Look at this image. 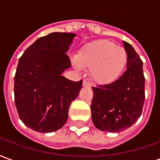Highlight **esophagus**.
Segmentation results:
<instances>
[{"instance_id":"34e87169","label":"esophagus","mask_w":160,"mask_h":160,"mask_svg":"<svg viewBox=\"0 0 160 160\" xmlns=\"http://www.w3.org/2000/svg\"><path fill=\"white\" fill-rule=\"evenodd\" d=\"M91 82L88 80H84L83 81V86L84 87H91Z\"/></svg>"}]
</instances>
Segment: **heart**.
<instances>
[{"label":"heart","mask_w":160,"mask_h":160,"mask_svg":"<svg viewBox=\"0 0 160 160\" xmlns=\"http://www.w3.org/2000/svg\"><path fill=\"white\" fill-rule=\"evenodd\" d=\"M82 66L92 67L91 73L95 81L110 84L117 80L127 63V53L112 41L99 39L88 43L80 51L75 61Z\"/></svg>","instance_id":"1"}]
</instances>
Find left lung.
<instances>
[{
	"instance_id": "obj_1",
	"label": "left lung",
	"mask_w": 160,
	"mask_h": 160,
	"mask_svg": "<svg viewBox=\"0 0 160 160\" xmlns=\"http://www.w3.org/2000/svg\"><path fill=\"white\" fill-rule=\"evenodd\" d=\"M127 70L114 82L92 87V119L98 129L120 132L141 117L145 102L143 62L130 43L123 41Z\"/></svg>"
}]
</instances>
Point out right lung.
Here are the masks:
<instances>
[{
    "label": "right lung",
    "instance_id": "add662e5",
    "mask_svg": "<svg viewBox=\"0 0 160 160\" xmlns=\"http://www.w3.org/2000/svg\"><path fill=\"white\" fill-rule=\"evenodd\" d=\"M73 33L52 32L39 38L19 58L14 76V101L25 125L38 132L58 130L68 118L71 102L82 87L62 75L71 67L66 52Z\"/></svg>",
    "mask_w": 160,
    "mask_h": 160
}]
</instances>
